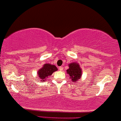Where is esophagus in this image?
I'll use <instances>...</instances> for the list:
<instances>
[{
	"label": "esophagus",
	"mask_w": 121,
	"mask_h": 121,
	"mask_svg": "<svg viewBox=\"0 0 121 121\" xmlns=\"http://www.w3.org/2000/svg\"><path fill=\"white\" fill-rule=\"evenodd\" d=\"M58 68L59 69V70H60V71H62V70H63V68L62 67H59Z\"/></svg>",
	"instance_id": "obj_1"
}]
</instances>
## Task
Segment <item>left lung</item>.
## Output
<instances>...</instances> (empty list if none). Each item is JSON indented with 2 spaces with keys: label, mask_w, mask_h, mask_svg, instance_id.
<instances>
[{
  "label": "left lung",
  "mask_w": 121,
  "mask_h": 121,
  "mask_svg": "<svg viewBox=\"0 0 121 121\" xmlns=\"http://www.w3.org/2000/svg\"><path fill=\"white\" fill-rule=\"evenodd\" d=\"M69 68L67 69V73L69 74L72 82H78L82 75V69L77 63H72L69 64Z\"/></svg>",
  "instance_id": "1"
}]
</instances>
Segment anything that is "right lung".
Wrapping results in <instances>:
<instances>
[{
	"mask_svg": "<svg viewBox=\"0 0 121 121\" xmlns=\"http://www.w3.org/2000/svg\"><path fill=\"white\" fill-rule=\"evenodd\" d=\"M57 70L58 69L55 65L50 64H44L42 68L38 71V78L41 80L42 82L46 81V79Z\"/></svg>",
	"mask_w": 121,
	"mask_h": 121,
	"instance_id": "1",
	"label": "right lung"
}]
</instances>
